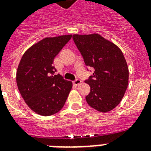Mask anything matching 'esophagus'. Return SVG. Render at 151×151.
<instances>
[{"instance_id":"1","label":"esophagus","mask_w":151,"mask_h":151,"mask_svg":"<svg viewBox=\"0 0 151 151\" xmlns=\"http://www.w3.org/2000/svg\"><path fill=\"white\" fill-rule=\"evenodd\" d=\"M73 85H76V86H77V85H80L81 83V81L79 80V79H76L75 81H73Z\"/></svg>"}]
</instances>
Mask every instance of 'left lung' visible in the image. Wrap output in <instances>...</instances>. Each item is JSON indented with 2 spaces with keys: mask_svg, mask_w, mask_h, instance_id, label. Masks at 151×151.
<instances>
[{
  "mask_svg": "<svg viewBox=\"0 0 151 151\" xmlns=\"http://www.w3.org/2000/svg\"><path fill=\"white\" fill-rule=\"evenodd\" d=\"M73 39L86 66L94 68L85 82L90 92L88 104L99 112L114 109L124 97L129 85V67L122 50L98 34H73Z\"/></svg>",
  "mask_w": 151,
  "mask_h": 151,
  "instance_id": "left-lung-1",
  "label": "left lung"
}]
</instances>
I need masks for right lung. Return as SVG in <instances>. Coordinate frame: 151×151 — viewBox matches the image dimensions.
<instances>
[{
	"mask_svg": "<svg viewBox=\"0 0 151 151\" xmlns=\"http://www.w3.org/2000/svg\"><path fill=\"white\" fill-rule=\"evenodd\" d=\"M72 35L45 37L29 47L16 71L18 89L27 106L37 114L51 116L63 107L73 83L54 75L53 60Z\"/></svg>",
	"mask_w": 151,
	"mask_h": 151,
	"instance_id": "right-lung-1",
	"label": "right lung"
}]
</instances>
